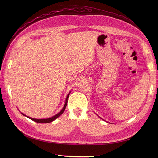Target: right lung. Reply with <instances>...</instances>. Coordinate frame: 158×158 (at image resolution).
<instances>
[{
  "label": "right lung",
  "instance_id": "1",
  "mask_svg": "<svg viewBox=\"0 0 158 158\" xmlns=\"http://www.w3.org/2000/svg\"><path fill=\"white\" fill-rule=\"evenodd\" d=\"M70 94V93H69V94H68L67 97H66L65 104H64V107H63V108L62 109V110H61L59 113H57V114H56L55 116H54V117H51V118H47V119H35V118H31V117H27L29 118H30L31 120H33V121H35V122H38V123H49V122H51L54 121V120H56L57 118L59 117L60 116L64 111L65 108H66V104H67L68 98H69V94ZM22 114L23 115H24V114H23V113H22ZM24 116H26V115H24Z\"/></svg>",
  "mask_w": 158,
  "mask_h": 158
}]
</instances>
